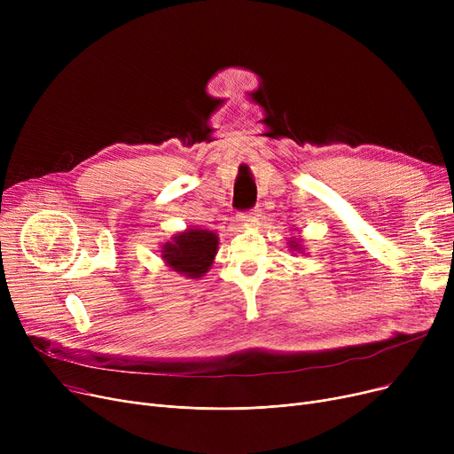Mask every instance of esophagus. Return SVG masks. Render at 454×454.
<instances>
[{
  "label": "esophagus",
  "instance_id": "1",
  "mask_svg": "<svg viewBox=\"0 0 454 454\" xmlns=\"http://www.w3.org/2000/svg\"><path fill=\"white\" fill-rule=\"evenodd\" d=\"M250 215H255V211H250V213H239V217H237V219H239V224H241V226H247V223L250 221Z\"/></svg>",
  "mask_w": 454,
  "mask_h": 454
}]
</instances>
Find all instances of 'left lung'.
Segmentation results:
<instances>
[{
  "label": "left lung",
  "instance_id": "8db88e82",
  "mask_svg": "<svg viewBox=\"0 0 454 454\" xmlns=\"http://www.w3.org/2000/svg\"><path fill=\"white\" fill-rule=\"evenodd\" d=\"M293 247H294V245H293ZM296 247H298V245H296ZM296 247H294V248H296Z\"/></svg>",
  "mask_w": 454,
  "mask_h": 454
}]
</instances>
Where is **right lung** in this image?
Listing matches in <instances>:
<instances>
[{
  "label": "right lung",
  "mask_w": 454,
  "mask_h": 454,
  "mask_svg": "<svg viewBox=\"0 0 454 454\" xmlns=\"http://www.w3.org/2000/svg\"><path fill=\"white\" fill-rule=\"evenodd\" d=\"M217 235L206 230H187L173 237V243L163 247V259L171 269L187 278H200L207 272L217 254Z\"/></svg>",
  "instance_id": "1"
}]
</instances>
